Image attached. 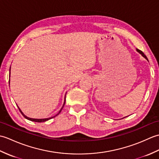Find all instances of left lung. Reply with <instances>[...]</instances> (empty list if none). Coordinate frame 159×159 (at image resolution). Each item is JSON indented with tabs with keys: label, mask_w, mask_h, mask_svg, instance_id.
<instances>
[{
	"label": "left lung",
	"mask_w": 159,
	"mask_h": 159,
	"mask_svg": "<svg viewBox=\"0 0 159 159\" xmlns=\"http://www.w3.org/2000/svg\"><path fill=\"white\" fill-rule=\"evenodd\" d=\"M137 51L138 52H139V53L141 54V55H142V56H143V57H144V58H145V59H147V60L148 61V58H147V57H146V56L144 55V53H143V52L142 51H141V50H139V49H137Z\"/></svg>",
	"instance_id": "left-lung-1"
}]
</instances>
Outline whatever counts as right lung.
Segmentation results:
<instances>
[{"label":"right lung","mask_w":159,"mask_h":159,"mask_svg":"<svg viewBox=\"0 0 159 159\" xmlns=\"http://www.w3.org/2000/svg\"><path fill=\"white\" fill-rule=\"evenodd\" d=\"M10 70H11V67H10ZM10 70H9V78H10ZM9 83L10 84V80H9ZM65 102H66V96H65V99H64V103H63V107H62L61 109V110L59 111V113H57V115H55V116L51 117H48V118H43V119H35V118H31V117H27L26 116H25V115L23 113V112H22V111H21V109H20L19 107H18V105H17V106H18V109H19V110H20V113H22V116H23L24 117H25L26 118V119H27V120H30V121H35V122H43V121H48V120H50V119H52V118L56 117V116H57V115H59V114L60 113L61 111V110H62V109H63V106H64V104H65Z\"/></svg>","instance_id":"obj_1"}]
</instances>
